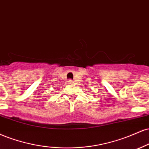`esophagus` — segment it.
<instances>
[{
  "mask_svg": "<svg viewBox=\"0 0 149 149\" xmlns=\"http://www.w3.org/2000/svg\"><path fill=\"white\" fill-rule=\"evenodd\" d=\"M68 83H69V84H73V83H74V82H73V81H72V80L70 79V80H69V81H68Z\"/></svg>",
  "mask_w": 149,
  "mask_h": 149,
  "instance_id": "1",
  "label": "esophagus"
}]
</instances>
